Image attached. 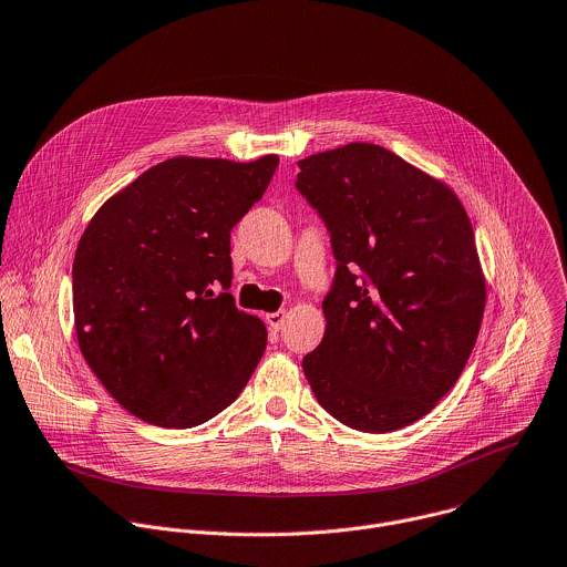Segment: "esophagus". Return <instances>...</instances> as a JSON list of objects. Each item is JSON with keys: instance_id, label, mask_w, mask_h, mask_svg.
<instances>
[{"instance_id": "obj_1", "label": "esophagus", "mask_w": 567, "mask_h": 567, "mask_svg": "<svg viewBox=\"0 0 567 567\" xmlns=\"http://www.w3.org/2000/svg\"><path fill=\"white\" fill-rule=\"evenodd\" d=\"M285 318H287V311L285 309H280V311H274V313H267L265 316V320H267V324L271 327V329H282V324H285Z\"/></svg>"}]
</instances>
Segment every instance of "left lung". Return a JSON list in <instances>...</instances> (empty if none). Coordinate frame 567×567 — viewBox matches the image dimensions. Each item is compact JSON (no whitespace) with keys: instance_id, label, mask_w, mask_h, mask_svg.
<instances>
[{"instance_id":"8db88e82","label":"left lung","mask_w":567,"mask_h":567,"mask_svg":"<svg viewBox=\"0 0 567 567\" xmlns=\"http://www.w3.org/2000/svg\"><path fill=\"white\" fill-rule=\"evenodd\" d=\"M298 166L336 258L305 375L342 425L401 430L436 408L474 349L485 280L472 223L450 186L383 146L351 142Z\"/></svg>"}]
</instances>
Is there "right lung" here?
Returning a JSON list of instances; mask_svg holds the SVG:
<instances>
[{
  "instance_id": "add662e5",
  "label": "right lung",
  "mask_w": 567,
  "mask_h": 567,
  "mask_svg": "<svg viewBox=\"0 0 567 567\" xmlns=\"http://www.w3.org/2000/svg\"><path fill=\"white\" fill-rule=\"evenodd\" d=\"M278 155L171 157L102 205L73 262L80 349L106 392L157 427L229 408L267 347L229 293L231 229L262 198Z\"/></svg>"
}]
</instances>
